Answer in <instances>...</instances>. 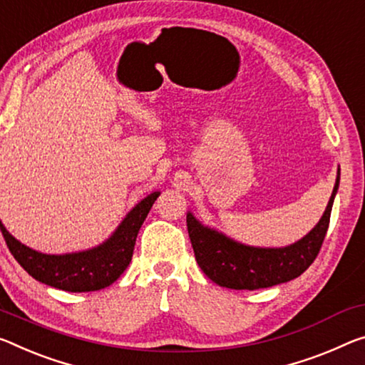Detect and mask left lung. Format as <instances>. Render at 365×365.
I'll return each mask as SVG.
<instances>
[{
    "label": "left lung",
    "instance_id": "obj_1",
    "mask_svg": "<svg viewBox=\"0 0 365 365\" xmlns=\"http://www.w3.org/2000/svg\"><path fill=\"white\" fill-rule=\"evenodd\" d=\"M338 185L339 175L320 222L304 239L284 248H259L239 244L201 225L188 212L187 227L196 263L212 282L237 291H257L294 279L314 263L320 252Z\"/></svg>",
    "mask_w": 365,
    "mask_h": 365
}]
</instances>
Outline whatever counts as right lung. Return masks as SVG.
I'll use <instances>...</instances> for the list:
<instances>
[{"instance_id":"obj_1","label":"right lung","mask_w":365,"mask_h":365,"mask_svg":"<svg viewBox=\"0 0 365 365\" xmlns=\"http://www.w3.org/2000/svg\"><path fill=\"white\" fill-rule=\"evenodd\" d=\"M158 196L159 192H154L133 207L107 242L79 253L45 255L16 240L1 221L0 229L11 255L34 279L68 292L99 291L117 281L128 268L138 232Z\"/></svg>"}]
</instances>
